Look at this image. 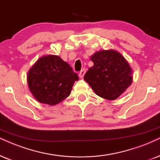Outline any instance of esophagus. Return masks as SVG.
<instances>
[{"mask_svg": "<svg viewBox=\"0 0 160 160\" xmlns=\"http://www.w3.org/2000/svg\"><path fill=\"white\" fill-rule=\"evenodd\" d=\"M86 68H83V69H82L80 72V73H79V77H80V78H83V76L85 75V74H86Z\"/></svg>", "mask_w": 160, "mask_h": 160, "instance_id": "esophagus-1", "label": "esophagus"}]
</instances>
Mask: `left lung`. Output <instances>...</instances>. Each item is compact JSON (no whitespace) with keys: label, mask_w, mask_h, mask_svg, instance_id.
<instances>
[{"label":"left lung","mask_w":160,"mask_h":160,"mask_svg":"<svg viewBox=\"0 0 160 160\" xmlns=\"http://www.w3.org/2000/svg\"><path fill=\"white\" fill-rule=\"evenodd\" d=\"M94 66L84 80L95 94L109 100L118 98L132 83V69L125 58L115 50H102L91 57Z\"/></svg>","instance_id":"8db88e82"}]
</instances>
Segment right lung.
<instances>
[{"instance_id":"obj_1","label":"right lung","mask_w":160,"mask_h":160,"mask_svg":"<svg viewBox=\"0 0 160 160\" xmlns=\"http://www.w3.org/2000/svg\"><path fill=\"white\" fill-rule=\"evenodd\" d=\"M69 64L59 56H43L28 72L30 92L38 102L54 106L69 96L72 86L78 80Z\"/></svg>"}]
</instances>
